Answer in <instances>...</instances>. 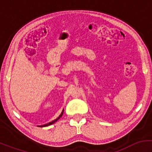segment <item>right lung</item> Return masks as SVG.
<instances>
[{
    "label": "right lung",
    "mask_w": 152,
    "mask_h": 152,
    "mask_svg": "<svg viewBox=\"0 0 152 152\" xmlns=\"http://www.w3.org/2000/svg\"><path fill=\"white\" fill-rule=\"evenodd\" d=\"M64 110L63 109V111H62V112H61V114H60V116H58V118H56L55 120H53V121H50V122H49V123H48V124H43V125H41V126H38L39 127H44V126H50V125H51V124H54L55 123V122H56L57 121H58V120L59 119V118H60L62 116V115H63V114H64Z\"/></svg>",
    "instance_id": "add662e5"
}]
</instances>
